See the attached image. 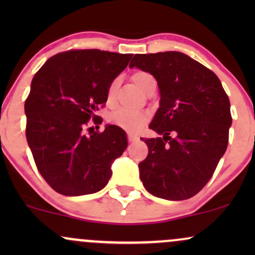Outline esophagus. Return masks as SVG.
Instances as JSON below:
<instances>
[{
	"instance_id": "obj_1",
	"label": "esophagus",
	"mask_w": 255,
	"mask_h": 255,
	"mask_svg": "<svg viewBox=\"0 0 255 255\" xmlns=\"http://www.w3.org/2000/svg\"><path fill=\"white\" fill-rule=\"evenodd\" d=\"M128 140H129L130 142H135L139 140V137H137L136 135H134V134H128Z\"/></svg>"
}]
</instances>
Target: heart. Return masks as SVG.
<instances>
[{
    "instance_id": "heart-1",
    "label": "heart",
    "mask_w": 255,
    "mask_h": 255,
    "mask_svg": "<svg viewBox=\"0 0 255 255\" xmlns=\"http://www.w3.org/2000/svg\"><path fill=\"white\" fill-rule=\"evenodd\" d=\"M151 78V75L145 72H136L134 73L133 77H131L134 84H135L141 91L145 87L147 80H150ZM119 83V79H115V80H113V83L109 85V89H108L107 92V99L109 103H111V102L115 99ZM146 121H147V115H146L145 113L137 110L125 109V108L124 109L114 111V113H111L109 116V122L111 125L118 126V127L122 128V129L127 131H135L136 129H139Z\"/></svg>"
}]
</instances>
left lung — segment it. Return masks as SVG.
<instances>
[{
  "mask_svg": "<svg viewBox=\"0 0 255 255\" xmlns=\"http://www.w3.org/2000/svg\"><path fill=\"white\" fill-rule=\"evenodd\" d=\"M150 73L159 89V108L139 172L146 191L166 200L194 197L223 157L231 126L230 102L217 75L180 51L136 54L129 63ZM144 140V139H142Z\"/></svg>",
  "mask_w": 255,
  "mask_h": 255,
  "instance_id": "obj_1",
  "label": "left lung"
}]
</instances>
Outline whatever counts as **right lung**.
Segmentation results:
<instances>
[{"label":"right lung","instance_id":"add662e5","mask_svg":"<svg viewBox=\"0 0 255 255\" xmlns=\"http://www.w3.org/2000/svg\"><path fill=\"white\" fill-rule=\"evenodd\" d=\"M131 54L69 50L49 58L36 73L25 102L26 139L44 180L62 195L78 197L103 189L111 165L122 156L126 131L107 125L86 135L85 126L104 104L113 80Z\"/></svg>","mask_w":255,"mask_h":255}]
</instances>
